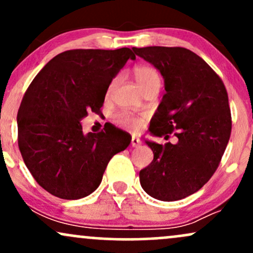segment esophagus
I'll return each instance as SVG.
<instances>
[{
    "label": "esophagus",
    "instance_id": "obj_1",
    "mask_svg": "<svg viewBox=\"0 0 253 253\" xmlns=\"http://www.w3.org/2000/svg\"><path fill=\"white\" fill-rule=\"evenodd\" d=\"M140 144H141L140 139H138V138H135V136H133L132 140H130V146H133V147H138L139 145H140Z\"/></svg>",
    "mask_w": 253,
    "mask_h": 253
}]
</instances>
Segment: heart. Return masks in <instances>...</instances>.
<instances>
[{
	"instance_id": "obj_1",
	"label": "heart",
	"mask_w": 253,
	"mask_h": 253,
	"mask_svg": "<svg viewBox=\"0 0 253 253\" xmlns=\"http://www.w3.org/2000/svg\"><path fill=\"white\" fill-rule=\"evenodd\" d=\"M133 77H134L136 84L139 85V88L143 90L144 92H146L147 90L158 88L161 86V75L156 70L155 68L150 65H135L133 68ZM117 84V80H113L110 82L108 90H107V94L112 92L113 88ZM143 119L134 117V115H130L128 113H120L117 115V123L119 126L124 127V128H128L136 130L141 127L143 125Z\"/></svg>"
}]
</instances>
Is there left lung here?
Listing matches in <instances>:
<instances>
[{"label":"left lung","mask_w":253,"mask_h":253,"mask_svg":"<svg viewBox=\"0 0 253 253\" xmlns=\"http://www.w3.org/2000/svg\"><path fill=\"white\" fill-rule=\"evenodd\" d=\"M133 51L164 77L167 94L150 132L175 133L178 139L165 145L146 141L153 161L139 172L140 184L157 200L177 201L201 189L221 162L232 129L227 90L219 75L187 48L149 46Z\"/></svg>","instance_id":"1"}]
</instances>
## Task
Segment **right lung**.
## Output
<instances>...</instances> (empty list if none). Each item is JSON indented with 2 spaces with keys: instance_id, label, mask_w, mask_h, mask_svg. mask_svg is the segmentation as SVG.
Returning a JSON list of instances; mask_svg holds the SVG:
<instances>
[{
  "instance_id": "1",
  "label": "right lung",
  "mask_w": 253,
  "mask_h": 253,
  "mask_svg": "<svg viewBox=\"0 0 253 253\" xmlns=\"http://www.w3.org/2000/svg\"><path fill=\"white\" fill-rule=\"evenodd\" d=\"M129 58L135 54L128 47L62 52L26 90L17 112V144L32 176L52 195L88 196L110 158L129 145L124 130L109 127L84 135L80 124L89 112H101L110 82Z\"/></svg>"
}]
</instances>
